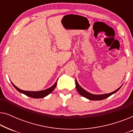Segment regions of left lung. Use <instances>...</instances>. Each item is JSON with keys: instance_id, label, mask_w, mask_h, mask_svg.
Listing matches in <instances>:
<instances>
[{"instance_id": "left-lung-1", "label": "left lung", "mask_w": 133, "mask_h": 133, "mask_svg": "<svg viewBox=\"0 0 133 133\" xmlns=\"http://www.w3.org/2000/svg\"><path fill=\"white\" fill-rule=\"evenodd\" d=\"M76 89H77V91L82 96H83V97L87 98V99H88L91 100V101H101V100L106 99V98L110 97V96H111L112 94L116 93V92L121 88L122 86V85L121 87H120L119 88L117 89V90H115L113 92H110V93L103 94H93L90 93V92L87 91H85L84 89L82 88V87L79 85V83H78L77 80L76 79Z\"/></svg>"}]
</instances>
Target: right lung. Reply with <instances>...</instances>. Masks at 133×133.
I'll return each mask as SVG.
<instances>
[{
  "label": "right lung",
  "instance_id": "right-lung-1",
  "mask_svg": "<svg viewBox=\"0 0 133 133\" xmlns=\"http://www.w3.org/2000/svg\"><path fill=\"white\" fill-rule=\"evenodd\" d=\"M57 81L55 83L52 85V87H51L50 88H47L45 90L42 91H24L22 90L19 88H17V87L15 86L13 83L11 82V83L13 85L14 88H15L16 90H17L18 91L21 92V93L24 94L27 96H29V97L34 98V99H39V98H43L46 97V96H48V94H50L51 92L52 91L54 90V89L56 88V85H57Z\"/></svg>",
  "mask_w": 133,
  "mask_h": 133
}]
</instances>
